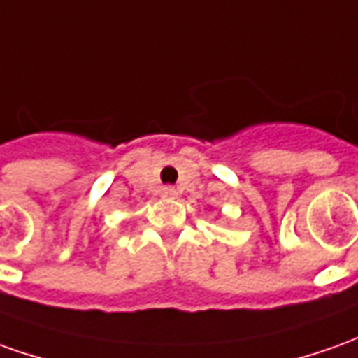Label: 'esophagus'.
<instances>
[{
    "mask_svg": "<svg viewBox=\"0 0 358 358\" xmlns=\"http://www.w3.org/2000/svg\"><path fill=\"white\" fill-rule=\"evenodd\" d=\"M162 198H174L176 196V189L172 188V186H166V188H162Z\"/></svg>",
    "mask_w": 358,
    "mask_h": 358,
    "instance_id": "1",
    "label": "esophagus"
}]
</instances>
